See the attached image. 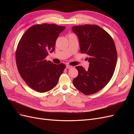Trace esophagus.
<instances>
[{
  "label": "esophagus",
  "instance_id": "1",
  "mask_svg": "<svg viewBox=\"0 0 134 134\" xmlns=\"http://www.w3.org/2000/svg\"><path fill=\"white\" fill-rule=\"evenodd\" d=\"M72 68V66L69 65H66V69H71Z\"/></svg>",
  "mask_w": 134,
  "mask_h": 134
}]
</instances>
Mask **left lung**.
I'll list each match as a JSON object with an SVG mask.
<instances>
[{"label":"left lung","mask_w":134,"mask_h":134,"mask_svg":"<svg viewBox=\"0 0 134 134\" xmlns=\"http://www.w3.org/2000/svg\"><path fill=\"white\" fill-rule=\"evenodd\" d=\"M79 39L80 52L86 54L90 63L88 70L76 66L78 75L73 80L76 88L86 95L96 93L111 80L116 65L117 54L114 41L107 32L97 25L72 27Z\"/></svg>","instance_id":"obj_1"}]
</instances>
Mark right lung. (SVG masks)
Instances as JSON below:
<instances>
[{
    "mask_svg": "<svg viewBox=\"0 0 134 134\" xmlns=\"http://www.w3.org/2000/svg\"><path fill=\"white\" fill-rule=\"evenodd\" d=\"M66 27L43 23L31 26L22 36L15 53L19 73L32 90L44 93L54 88L66 67L45 59L55 50L56 41Z\"/></svg>",
    "mask_w": 134,
    "mask_h": 134,
    "instance_id": "1",
    "label": "right lung"
}]
</instances>
